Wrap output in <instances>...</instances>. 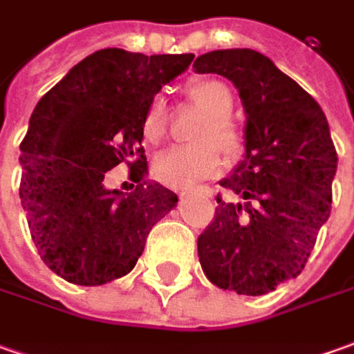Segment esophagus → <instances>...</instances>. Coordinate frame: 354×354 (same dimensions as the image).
Here are the masks:
<instances>
[{"label": "esophagus", "instance_id": "1", "mask_svg": "<svg viewBox=\"0 0 354 354\" xmlns=\"http://www.w3.org/2000/svg\"><path fill=\"white\" fill-rule=\"evenodd\" d=\"M182 196H188V192H182Z\"/></svg>", "mask_w": 354, "mask_h": 354}]
</instances>
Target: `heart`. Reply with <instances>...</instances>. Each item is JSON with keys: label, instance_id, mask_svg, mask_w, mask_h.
<instances>
[{"label": "heart", "instance_id": "1", "mask_svg": "<svg viewBox=\"0 0 354 354\" xmlns=\"http://www.w3.org/2000/svg\"><path fill=\"white\" fill-rule=\"evenodd\" d=\"M189 95L205 107L209 119L198 133L196 145L172 147L156 156L153 172L156 180L170 188H192L198 182L219 174L225 166L221 149L231 156H237L243 149V137L231 123L233 93L221 80L203 78L189 84ZM168 125V109L162 95H156L149 104L142 121V133L149 142H158L165 137Z\"/></svg>", "mask_w": 354, "mask_h": 354}]
</instances>
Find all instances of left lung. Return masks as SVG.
<instances>
[{"label": "left lung", "mask_w": 354, "mask_h": 354, "mask_svg": "<svg viewBox=\"0 0 354 354\" xmlns=\"http://www.w3.org/2000/svg\"><path fill=\"white\" fill-rule=\"evenodd\" d=\"M198 74H219L243 102L245 154L219 184L243 198H217L198 237L207 280L221 290L262 296L304 270L331 214L335 145L319 104L268 56L252 48L212 50Z\"/></svg>", "instance_id": "8db88e82"}]
</instances>
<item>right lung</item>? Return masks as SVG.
Returning a JSON list of instances; mask_svg holds the SVG:
<instances>
[{"instance_id": "right-lung-1", "label": "right lung", "mask_w": 354, "mask_h": 354, "mask_svg": "<svg viewBox=\"0 0 354 354\" xmlns=\"http://www.w3.org/2000/svg\"><path fill=\"white\" fill-rule=\"evenodd\" d=\"M194 55H139L102 48L44 93L21 142V205L44 264L78 286L129 274L149 231L178 203L147 180L142 121L154 95ZM131 165L133 192L103 186L104 172Z\"/></svg>"}]
</instances>
